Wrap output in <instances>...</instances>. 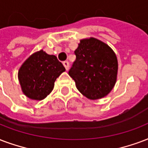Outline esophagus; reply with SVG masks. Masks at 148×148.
Masks as SVG:
<instances>
[{
	"mask_svg": "<svg viewBox=\"0 0 148 148\" xmlns=\"http://www.w3.org/2000/svg\"><path fill=\"white\" fill-rule=\"evenodd\" d=\"M63 64H64V67L66 68V71H68V70H69V66H70L69 62H68V61H64V63H63Z\"/></svg>",
	"mask_w": 148,
	"mask_h": 148,
	"instance_id": "esophagus-1",
	"label": "esophagus"
}]
</instances>
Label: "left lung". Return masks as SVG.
Segmentation results:
<instances>
[{
  "label": "left lung",
  "instance_id": "obj_1",
  "mask_svg": "<svg viewBox=\"0 0 148 148\" xmlns=\"http://www.w3.org/2000/svg\"><path fill=\"white\" fill-rule=\"evenodd\" d=\"M74 54L76 60L68 74L79 92L92 100L106 96L116 84L118 71L112 49L99 39L90 38L80 41Z\"/></svg>",
  "mask_w": 148,
  "mask_h": 148
}]
</instances>
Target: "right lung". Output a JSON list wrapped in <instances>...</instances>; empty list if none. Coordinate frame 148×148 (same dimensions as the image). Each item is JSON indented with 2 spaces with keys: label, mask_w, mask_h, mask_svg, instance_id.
Returning <instances> with one entry per match:
<instances>
[{
  "label": "right lung",
  "mask_w": 148,
  "mask_h": 148,
  "mask_svg": "<svg viewBox=\"0 0 148 148\" xmlns=\"http://www.w3.org/2000/svg\"><path fill=\"white\" fill-rule=\"evenodd\" d=\"M65 67L56 56L40 50L30 56L20 67L18 79L21 90L34 100L45 99L53 89L54 82Z\"/></svg>",
  "instance_id": "add662e5"
}]
</instances>
